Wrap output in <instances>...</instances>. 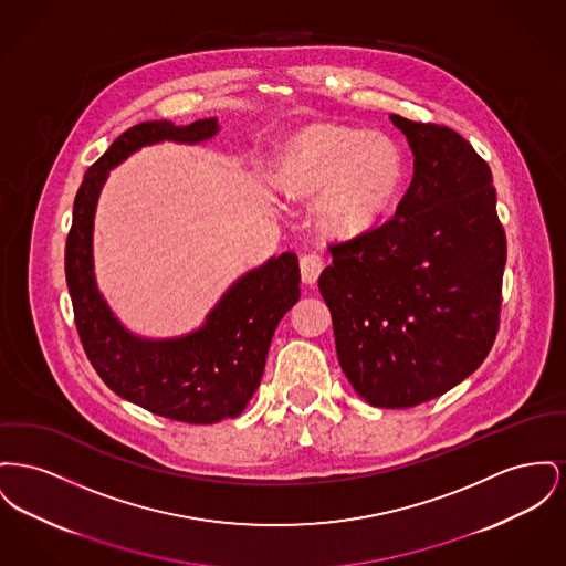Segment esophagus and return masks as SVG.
<instances>
[{
    "instance_id": "34e87169",
    "label": "esophagus",
    "mask_w": 566,
    "mask_h": 566,
    "mask_svg": "<svg viewBox=\"0 0 566 566\" xmlns=\"http://www.w3.org/2000/svg\"><path fill=\"white\" fill-rule=\"evenodd\" d=\"M300 266L303 284L314 286V284L318 282V275H321V273H323V269H325V261H323V256H321V254L310 252V254L301 256Z\"/></svg>"
}]
</instances>
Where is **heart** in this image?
Wrapping results in <instances>:
<instances>
[{
    "mask_svg": "<svg viewBox=\"0 0 566 566\" xmlns=\"http://www.w3.org/2000/svg\"><path fill=\"white\" fill-rule=\"evenodd\" d=\"M273 181L293 199L314 200V220L329 237L374 231L403 181V158L385 134L312 124L293 134L273 163Z\"/></svg>",
    "mask_w": 566,
    "mask_h": 566,
    "instance_id": "b5f03b06",
    "label": "heart"
}]
</instances>
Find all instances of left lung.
I'll return each instance as SVG.
<instances>
[{
  "label": "left lung",
  "mask_w": 566,
  "mask_h": 566,
  "mask_svg": "<svg viewBox=\"0 0 566 566\" xmlns=\"http://www.w3.org/2000/svg\"><path fill=\"white\" fill-rule=\"evenodd\" d=\"M391 122L415 156L412 181L389 222L329 245L318 289L357 396L410 408L460 385L492 350L506 237L492 170L464 136Z\"/></svg>",
  "instance_id": "obj_1"
}]
</instances>
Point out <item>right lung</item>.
I'll return each mask as SVG.
<instances>
[{
  "label": "right lung",
  "mask_w": 566,
  "mask_h": 566,
  "mask_svg": "<svg viewBox=\"0 0 566 566\" xmlns=\"http://www.w3.org/2000/svg\"><path fill=\"white\" fill-rule=\"evenodd\" d=\"M220 133L216 117L190 126L145 122L113 140L83 177L66 241V282L83 348L119 398L172 421L209 426L243 412L261 385L275 327L300 301V261L284 252L243 273L199 329L151 339L128 332L94 273V218L108 170L145 145H197Z\"/></svg>",
  "instance_id": "1"
}]
</instances>
